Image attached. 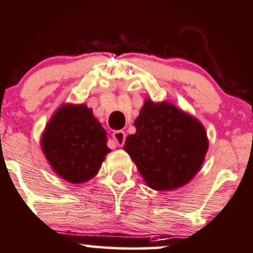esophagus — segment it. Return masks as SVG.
I'll list each match as a JSON object with an SVG mask.
<instances>
[{
	"label": "esophagus",
	"mask_w": 253,
	"mask_h": 253,
	"mask_svg": "<svg viewBox=\"0 0 253 253\" xmlns=\"http://www.w3.org/2000/svg\"><path fill=\"white\" fill-rule=\"evenodd\" d=\"M113 139L116 145L122 146L125 144V139H126V133L124 131H115L113 133Z\"/></svg>",
	"instance_id": "obj_1"
}]
</instances>
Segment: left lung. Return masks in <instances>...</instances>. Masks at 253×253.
<instances>
[{
  "label": "left lung",
  "mask_w": 253,
  "mask_h": 253,
  "mask_svg": "<svg viewBox=\"0 0 253 253\" xmlns=\"http://www.w3.org/2000/svg\"><path fill=\"white\" fill-rule=\"evenodd\" d=\"M134 126L137 132L127 137L124 149L149 187L176 190L196 176L209 149L198 119L173 103L146 98Z\"/></svg>",
  "instance_id": "obj_1"
}]
</instances>
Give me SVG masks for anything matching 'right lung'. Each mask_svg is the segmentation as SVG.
Listing matches in <instances>:
<instances>
[{
    "mask_svg": "<svg viewBox=\"0 0 253 253\" xmlns=\"http://www.w3.org/2000/svg\"><path fill=\"white\" fill-rule=\"evenodd\" d=\"M41 146L57 176L71 184L95 177L110 149L107 132L86 104H62L52 114Z\"/></svg>",
    "mask_w": 253,
    "mask_h": 253,
    "instance_id": "add662e5",
    "label": "right lung"
}]
</instances>
